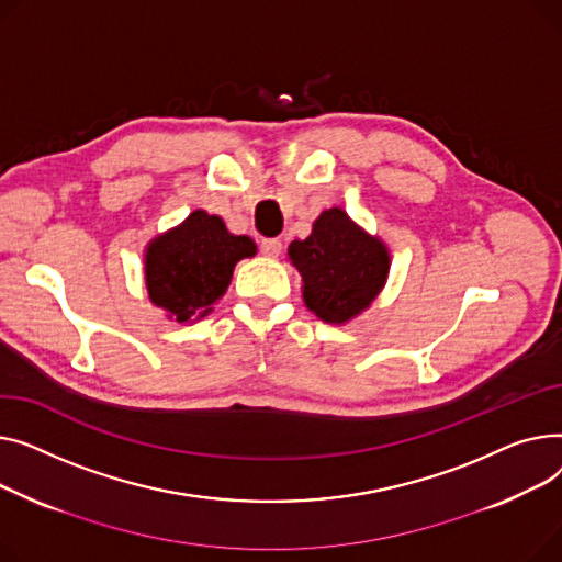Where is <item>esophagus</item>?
Returning <instances> with one entry per match:
<instances>
[{"instance_id":"34e87169","label":"esophagus","mask_w":562,"mask_h":562,"mask_svg":"<svg viewBox=\"0 0 562 562\" xmlns=\"http://www.w3.org/2000/svg\"><path fill=\"white\" fill-rule=\"evenodd\" d=\"M281 249H283V243H281V240H277V238H266V240H260V254H262V256L277 258V256L281 254Z\"/></svg>"}]
</instances>
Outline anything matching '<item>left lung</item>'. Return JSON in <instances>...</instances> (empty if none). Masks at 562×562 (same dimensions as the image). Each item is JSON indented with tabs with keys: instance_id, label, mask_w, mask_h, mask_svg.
Returning <instances> with one entry per match:
<instances>
[{
	"instance_id": "8db88e82",
	"label": "left lung",
	"mask_w": 562,
	"mask_h": 562,
	"mask_svg": "<svg viewBox=\"0 0 562 562\" xmlns=\"http://www.w3.org/2000/svg\"><path fill=\"white\" fill-rule=\"evenodd\" d=\"M288 258L302 274L304 304L328 324L370 308L390 272L387 247L342 209L322 211L311 236L290 243Z\"/></svg>"
}]
</instances>
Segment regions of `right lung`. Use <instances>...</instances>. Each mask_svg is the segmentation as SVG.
<instances>
[{
  "label": "right lung",
  "instance_id": "add662e5",
  "mask_svg": "<svg viewBox=\"0 0 562 562\" xmlns=\"http://www.w3.org/2000/svg\"><path fill=\"white\" fill-rule=\"evenodd\" d=\"M254 254L249 236L228 234L222 217L194 211L147 245L149 300L179 324L202 319L226 292L236 262Z\"/></svg>",
  "mask_w": 562,
  "mask_h": 562
}]
</instances>
